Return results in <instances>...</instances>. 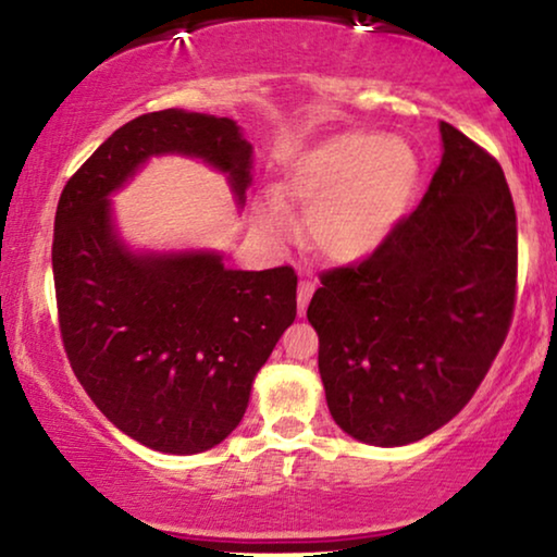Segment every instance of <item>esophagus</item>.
Listing matches in <instances>:
<instances>
[{
  "label": "esophagus",
  "instance_id": "1",
  "mask_svg": "<svg viewBox=\"0 0 557 557\" xmlns=\"http://www.w3.org/2000/svg\"><path fill=\"white\" fill-rule=\"evenodd\" d=\"M311 296H314V281L301 278L299 281V292H296V301H299V314H304V311H307Z\"/></svg>",
  "mask_w": 557,
  "mask_h": 557
}]
</instances>
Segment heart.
Returning a JSON list of instances; mask_svg holds the SVG:
<instances>
[{
    "mask_svg": "<svg viewBox=\"0 0 557 557\" xmlns=\"http://www.w3.org/2000/svg\"><path fill=\"white\" fill-rule=\"evenodd\" d=\"M421 177L416 151L383 134L352 132L324 141L301 159L284 197L311 215V238L326 258L355 263L387 238ZM261 223L286 231L276 205H265Z\"/></svg>",
    "mask_w": 557,
    "mask_h": 557,
    "instance_id": "obj_1",
    "label": "heart"
}]
</instances>
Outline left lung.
<instances>
[{"label":"left lung","mask_w":557,"mask_h":557,"mask_svg":"<svg viewBox=\"0 0 557 557\" xmlns=\"http://www.w3.org/2000/svg\"><path fill=\"white\" fill-rule=\"evenodd\" d=\"M423 200L362 261L324 271L307 317L326 406L349 436L406 446L471 400L517 301V212L490 151L441 121Z\"/></svg>","instance_id":"1"}]
</instances>
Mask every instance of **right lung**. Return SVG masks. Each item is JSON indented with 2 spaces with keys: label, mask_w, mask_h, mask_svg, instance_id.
Segmentation results:
<instances>
[{
  "label": "right lung",
  "mask_w": 557,
  "mask_h": 557,
  "mask_svg": "<svg viewBox=\"0 0 557 557\" xmlns=\"http://www.w3.org/2000/svg\"><path fill=\"white\" fill-rule=\"evenodd\" d=\"M166 151L227 172L243 200L250 144L235 121L144 113L63 187L52 276L65 355L96 408L154 451L200 454L246 413L256 372L296 317V273L292 265L233 271L215 253H128L106 197Z\"/></svg>",
  "instance_id": "right-lung-1"
}]
</instances>
